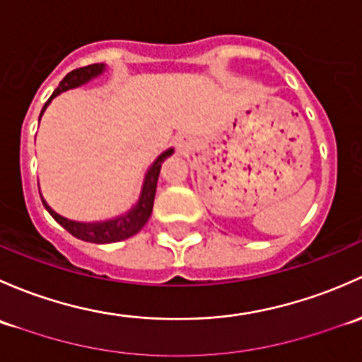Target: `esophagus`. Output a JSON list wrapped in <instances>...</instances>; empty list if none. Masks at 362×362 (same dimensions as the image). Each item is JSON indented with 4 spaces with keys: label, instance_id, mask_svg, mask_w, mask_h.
Wrapping results in <instances>:
<instances>
[{
    "label": "esophagus",
    "instance_id": "esophagus-1",
    "mask_svg": "<svg viewBox=\"0 0 362 362\" xmlns=\"http://www.w3.org/2000/svg\"><path fill=\"white\" fill-rule=\"evenodd\" d=\"M192 139H189V137H186V136H182V137H180V139H177V150L181 151V153H188L189 150H192Z\"/></svg>",
    "mask_w": 362,
    "mask_h": 362
}]
</instances>
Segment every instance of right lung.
Returning <instances> with one entry per match:
<instances>
[{
    "instance_id": "right-lung-1",
    "label": "right lung",
    "mask_w": 362,
    "mask_h": 362,
    "mask_svg": "<svg viewBox=\"0 0 362 362\" xmlns=\"http://www.w3.org/2000/svg\"><path fill=\"white\" fill-rule=\"evenodd\" d=\"M106 71V64H90L85 66V68L71 71L64 76V80L59 83V87L55 88L54 94L50 95V99L45 103L42 113H40V118L45 113V110L48 107V104L52 103V99L57 98L62 92L69 90V88L81 87V85L88 83L94 78L100 76V74ZM174 153L173 148L165 150L163 153L156 156V160L150 165V169L144 174L143 188H141L139 200L134 207H130L125 214L117 216L113 219H106V221H92V223H83V221H73V219L64 218V216L57 214L42 197V202L45 209L50 212L52 218L66 228L73 237L80 238V240L85 242H94V244H111V242H120L125 240V238L136 235L141 228L148 223L150 219L151 211H153V200H155V192H156V181H158L160 169H162V162Z\"/></svg>"
}]
</instances>
